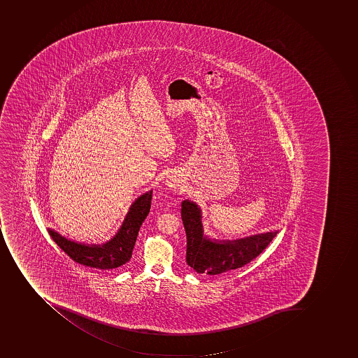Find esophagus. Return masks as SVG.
I'll return each instance as SVG.
<instances>
[{
  "instance_id": "esophagus-1",
  "label": "esophagus",
  "mask_w": 358,
  "mask_h": 358,
  "mask_svg": "<svg viewBox=\"0 0 358 358\" xmlns=\"http://www.w3.org/2000/svg\"><path fill=\"white\" fill-rule=\"evenodd\" d=\"M168 185L170 187H175L176 186V181H169Z\"/></svg>"
}]
</instances>
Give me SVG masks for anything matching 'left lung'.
Returning a JSON list of instances; mask_svg holds the SVG:
<instances>
[{"label":"left lung","mask_w":358,"mask_h":358,"mask_svg":"<svg viewBox=\"0 0 358 358\" xmlns=\"http://www.w3.org/2000/svg\"><path fill=\"white\" fill-rule=\"evenodd\" d=\"M181 219L186 230V262L197 273H224L256 259L278 231L259 234L236 241H217L205 236L199 205L186 199L181 203Z\"/></svg>","instance_id":"obj_1"}]
</instances>
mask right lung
Returning a JSON list of instances; mask_svg holds the SVG:
<instances>
[{
	"instance_id": "right-lung-1",
	"label": "right lung",
	"mask_w": 358,
	"mask_h": 358,
	"mask_svg": "<svg viewBox=\"0 0 358 358\" xmlns=\"http://www.w3.org/2000/svg\"><path fill=\"white\" fill-rule=\"evenodd\" d=\"M152 190L136 199L122 226L111 241L103 245H85L61 236L53 229L48 234L57 246L79 264L99 270H113L129 262L141 223L150 213Z\"/></svg>"
}]
</instances>
